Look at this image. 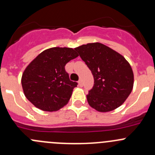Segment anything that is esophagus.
<instances>
[{"label":"esophagus","mask_w":155,"mask_h":155,"mask_svg":"<svg viewBox=\"0 0 155 155\" xmlns=\"http://www.w3.org/2000/svg\"><path fill=\"white\" fill-rule=\"evenodd\" d=\"M78 83H79V86H80V87L83 86V82H82V79H80V80H79V82H78Z\"/></svg>","instance_id":"esophagus-1"}]
</instances>
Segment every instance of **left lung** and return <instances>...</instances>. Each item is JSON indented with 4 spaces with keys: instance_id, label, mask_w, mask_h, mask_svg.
Returning <instances> with one entry per match:
<instances>
[{
    "instance_id": "obj_1",
    "label": "left lung",
    "mask_w": 155,
    "mask_h": 155,
    "mask_svg": "<svg viewBox=\"0 0 155 155\" xmlns=\"http://www.w3.org/2000/svg\"><path fill=\"white\" fill-rule=\"evenodd\" d=\"M75 50L91 71L94 86L87 94L89 105L107 112L122 105L134 86V73L127 61L100 43H87Z\"/></svg>"
}]
</instances>
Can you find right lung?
<instances>
[{"mask_svg": "<svg viewBox=\"0 0 155 155\" xmlns=\"http://www.w3.org/2000/svg\"><path fill=\"white\" fill-rule=\"evenodd\" d=\"M79 54L71 48L45 50L30 63L21 77L25 95L36 107L54 112L70 101L78 83L70 81L65 65Z\"/></svg>", "mask_w": 155, "mask_h": 155, "instance_id": "1", "label": "right lung"}]
</instances>
